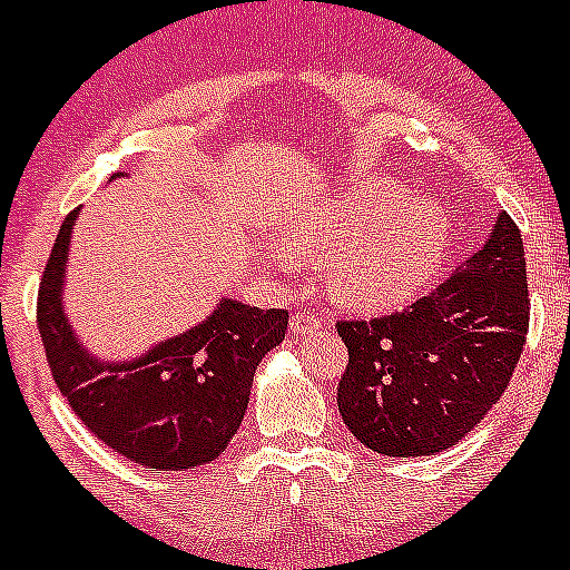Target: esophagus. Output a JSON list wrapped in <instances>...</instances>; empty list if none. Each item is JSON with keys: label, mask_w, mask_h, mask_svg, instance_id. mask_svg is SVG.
Here are the masks:
<instances>
[{"label": "esophagus", "mask_w": 570, "mask_h": 570, "mask_svg": "<svg viewBox=\"0 0 570 570\" xmlns=\"http://www.w3.org/2000/svg\"><path fill=\"white\" fill-rule=\"evenodd\" d=\"M325 317H328V314L317 312V308H297L289 320V328L295 331L297 336H306L312 334L314 328H320V325L325 323Z\"/></svg>", "instance_id": "esophagus-1"}]
</instances>
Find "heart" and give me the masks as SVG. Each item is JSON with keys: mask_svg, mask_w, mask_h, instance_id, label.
Instances as JSON below:
<instances>
[{"mask_svg": "<svg viewBox=\"0 0 570 570\" xmlns=\"http://www.w3.org/2000/svg\"><path fill=\"white\" fill-rule=\"evenodd\" d=\"M373 180L320 203L286 234L297 256L325 258V289L353 308L406 301L432 278L445 245V214L434 200Z\"/></svg>", "mask_w": 570, "mask_h": 570, "instance_id": "b5f03b06", "label": "heart"}]
</instances>
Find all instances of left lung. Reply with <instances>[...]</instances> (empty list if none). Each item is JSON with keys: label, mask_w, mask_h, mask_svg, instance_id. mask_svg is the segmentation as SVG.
<instances>
[{"label": "left lung", "mask_w": 570, "mask_h": 570, "mask_svg": "<svg viewBox=\"0 0 570 570\" xmlns=\"http://www.w3.org/2000/svg\"><path fill=\"white\" fill-rule=\"evenodd\" d=\"M527 331L521 230L501 212L488 242L429 295L403 312L336 323L347 345L342 420L375 454H440L504 395Z\"/></svg>", "instance_id": "obj_1"}]
</instances>
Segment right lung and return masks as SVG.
<instances>
[{
	"mask_svg": "<svg viewBox=\"0 0 570 570\" xmlns=\"http://www.w3.org/2000/svg\"><path fill=\"white\" fill-rule=\"evenodd\" d=\"M75 217L60 225L38 289V331L55 384L88 432L130 462L156 471L214 462L245 417L258 362L284 342L289 312L223 297L195 328L138 358L102 362L63 312Z\"/></svg>",
	"mask_w": 570,
	"mask_h": 570,
	"instance_id": "obj_1",
	"label": "right lung"
}]
</instances>
